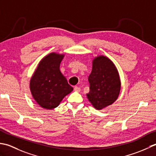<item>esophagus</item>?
I'll use <instances>...</instances> for the list:
<instances>
[{"instance_id":"34e87169","label":"esophagus","mask_w":156,"mask_h":156,"mask_svg":"<svg viewBox=\"0 0 156 156\" xmlns=\"http://www.w3.org/2000/svg\"><path fill=\"white\" fill-rule=\"evenodd\" d=\"M74 90L76 91H78V92H79V91H81V88L79 87H78V86H75Z\"/></svg>"}]
</instances>
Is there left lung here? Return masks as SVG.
Listing matches in <instances>:
<instances>
[{
    "label": "left lung",
    "mask_w": 156,
    "mask_h": 156,
    "mask_svg": "<svg viewBox=\"0 0 156 156\" xmlns=\"http://www.w3.org/2000/svg\"><path fill=\"white\" fill-rule=\"evenodd\" d=\"M88 100L98 110L110 106L116 100L120 90V81L115 66L107 57L100 56L93 61L88 77Z\"/></svg>",
    "instance_id": "1"
}]
</instances>
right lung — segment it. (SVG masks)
<instances>
[{"label": "right lung", "mask_w": 156, "mask_h": 156, "mask_svg": "<svg viewBox=\"0 0 156 156\" xmlns=\"http://www.w3.org/2000/svg\"><path fill=\"white\" fill-rule=\"evenodd\" d=\"M63 57L56 53L46 56L41 60L31 79V94L44 108H55L65 96L73 90L60 71Z\"/></svg>", "instance_id": "1"}]
</instances>
